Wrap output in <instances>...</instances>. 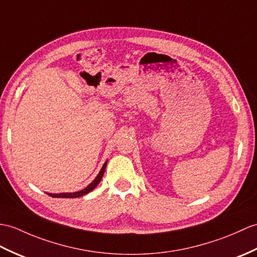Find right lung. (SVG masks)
I'll return each mask as SVG.
<instances>
[{
    "mask_svg": "<svg viewBox=\"0 0 257 257\" xmlns=\"http://www.w3.org/2000/svg\"><path fill=\"white\" fill-rule=\"evenodd\" d=\"M106 164H107V162L104 163L103 168H101V170L98 173V175L96 176V178H95V180L91 184H89L87 187L80 190V192H75V193H61V194H48V195L51 196V197H55V198H76V197H81L83 195H86L87 193L91 192V190H93L99 184L101 177H103V175H104V172H105V169H106Z\"/></svg>",
    "mask_w": 257,
    "mask_h": 257,
    "instance_id": "1",
    "label": "right lung"
}]
</instances>
